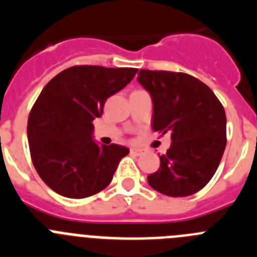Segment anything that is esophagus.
<instances>
[{"label":"esophagus","instance_id":"1","mask_svg":"<svg viewBox=\"0 0 257 257\" xmlns=\"http://www.w3.org/2000/svg\"><path fill=\"white\" fill-rule=\"evenodd\" d=\"M130 152H131V154H135V156H142L143 154V151L139 148H131Z\"/></svg>","mask_w":257,"mask_h":257}]
</instances>
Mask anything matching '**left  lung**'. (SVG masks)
I'll use <instances>...</instances> for the list:
<instances>
[{
    "instance_id": "obj_1",
    "label": "left lung",
    "mask_w": 257,
    "mask_h": 257,
    "mask_svg": "<svg viewBox=\"0 0 257 257\" xmlns=\"http://www.w3.org/2000/svg\"><path fill=\"white\" fill-rule=\"evenodd\" d=\"M140 85L153 101L154 131L171 133V147L148 176L157 192L187 197L199 192L216 172L226 145L224 106L212 90L180 72L142 69Z\"/></svg>"
}]
</instances>
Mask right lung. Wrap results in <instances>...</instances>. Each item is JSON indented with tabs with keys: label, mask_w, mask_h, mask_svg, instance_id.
<instances>
[{
	"label": "right lung",
	"mask_w": 257,
	"mask_h": 257,
	"mask_svg": "<svg viewBox=\"0 0 257 257\" xmlns=\"http://www.w3.org/2000/svg\"><path fill=\"white\" fill-rule=\"evenodd\" d=\"M136 68L76 65L56 74L37 97L28 117L29 151L40 178L67 198L94 196L108 187L126 147L99 145L95 118L106 99L124 87Z\"/></svg>",
	"instance_id": "right-lung-1"
}]
</instances>
